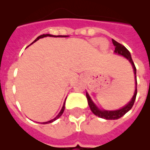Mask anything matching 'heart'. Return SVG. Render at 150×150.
<instances>
[{
	"mask_svg": "<svg viewBox=\"0 0 150 150\" xmlns=\"http://www.w3.org/2000/svg\"><path fill=\"white\" fill-rule=\"evenodd\" d=\"M93 44H95V45H99V44L101 43V47H102L103 48H105L107 47V42H105V41H101L100 39H94L93 40Z\"/></svg>",
	"mask_w": 150,
	"mask_h": 150,
	"instance_id": "b5f03b06",
	"label": "heart"
}]
</instances>
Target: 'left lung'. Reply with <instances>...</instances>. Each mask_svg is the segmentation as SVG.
I'll list each match as a JSON object with an SVG mask.
<instances>
[{"instance_id": "obj_1", "label": "left lung", "mask_w": 150, "mask_h": 150, "mask_svg": "<svg viewBox=\"0 0 150 150\" xmlns=\"http://www.w3.org/2000/svg\"><path fill=\"white\" fill-rule=\"evenodd\" d=\"M112 42H113V44L115 47V50H114V53L117 54H119V55H122L123 57H125L126 59H128L129 62L132 64V65L133 70H134V74H135V93H134V96L132 98L131 101L128 103V104H126L125 107H123L122 108L119 110H100L98 107H96V104L93 102V100H91L90 96H89L88 93H86V97L87 100H88V104H89V107H90V110L96 116L99 117H101V118L107 119V120H117V119L120 118L122 116H124L125 114L127 113L128 111H129L132 107L134 105V103H135V98H136V95H137V79H136V68H135V64L133 62L132 59V57H131L130 52L128 51V49L124 47L122 44L117 43V41H115L114 40H112Z\"/></svg>"}]
</instances>
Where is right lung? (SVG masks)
I'll return each mask as SVG.
<instances>
[{"instance_id": "right-lung-1", "label": "right lung", "mask_w": 150, "mask_h": 150, "mask_svg": "<svg viewBox=\"0 0 150 150\" xmlns=\"http://www.w3.org/2000/svg\"><path fill=\"white\" fill-rule=\"evenodd\" d=\"M46 36H54V37H66L67 36H53V35H50V34H43V35H41V36H38L37 38L34 40V42H36V41H37L38 40H40V39L41 38H43V37H46ZM33 42V43H34ZM64 105H65V103H64V105H63V107H62V109L61 110V111H60V113H59L57 115V117H55V118H54L53 120H50V121H47V122H43V124H48V123H51V122H53V121H54L55 120H57V118H59L62 115V114H63V112L64 110Z\"/></svg>"}]
</instances>
